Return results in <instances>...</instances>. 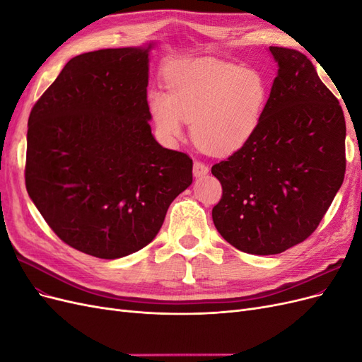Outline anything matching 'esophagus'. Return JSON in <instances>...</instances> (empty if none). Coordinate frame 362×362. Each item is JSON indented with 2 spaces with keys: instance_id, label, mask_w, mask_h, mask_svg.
Masks as SVG:
<instances>
[{
  "instance_id": "1",
  "label": "esophagus",
  "mask_w": 362,
  "mask_h": 362,
  "mask_svg": "<svg viewBox=\"0 0 362 362\" xmlns=\"http://www.w3.org/2000/svg\"><path fill=\"white\" fill-rule=\"evenodd\" d=\"M206 173H208V166H206V164H204L202 161H194L193 163V175H194L196 178L205 177Z\"/></svg>"
}]
</instances>
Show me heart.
Masks as SVG:
<instances>
[{
    "mask_svg": "<svg viewBox=\"0 0 362 362\" xmlns=\"http://www.w3.org/2000/svg\"><path fill=\"white\" fill-rule=\"evenodd\" d=\"M166 86L168 92L148 95L161 136L177 140L182 122H189L196 146L214 156L233 154L247 144L269 100V83L258 69L210 59L173 63Z\"/></svg>",
    "mask_w": 362,
    "mask_h": 362,
    "instance_id": "1",
    "label": "heart"
}]
</instances>
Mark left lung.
Returning <instances> with one entry per match:
<instances>
[{"label":"left lung","instance_id":"obj_1","mask_svg":"<svg viewBox=\"0 0 362 362\" xmlns=\"http://www.w3.org/2000/svg\"><path fill=\"white\" fill-rule=\"evenodd\" d=\"M278 62L264 115L247 144L211 173L222 184L217 231L238 250L275 255L322 222L346 172V120L305 54L270 47Z\"/></svg>","mask_w":362,"mask_h":362}]
</instances>
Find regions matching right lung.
<instances>
[{"mask_svg":"<svg viewBox=\"0 0 362 362\" xmlns=\"http://www.w3.org/2000/svg\"><path fill=\"white\" fill-rule=\"evenodd\" d=\"M146 48L71 59L28 117L25 187L57 237L104 259L158 234L193 161L151 133Z\"/></svg>","mask_w":362,"mask_h":362,"instance_id":"1","label":"right lung"}]
</instances>
